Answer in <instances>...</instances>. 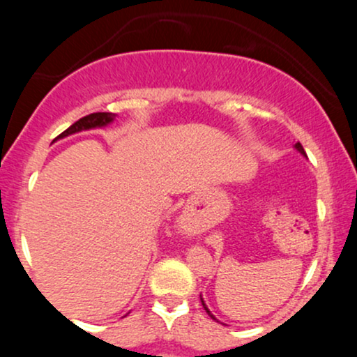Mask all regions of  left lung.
<instances>
[{
	"label": "left lung",
	"mask_w": 357,
	"mask_h": 357,
	"mask_svg": "<svg viewBox=\"0 0 357 357\" xmlns=\"http://www.w3.org/2000/svg\"><path fill=\"white\" fill-rule=\"evenodd\" d=\"M294 147H296V149H297V151H298V153H301L302 155H304V158H307V154H305L304 147H302V144H301V142H297V144H296V146H294ZM199 298H202V304H203V307H204V310H206V312H208V315H210V317L213 319V321H216V322H218V319H216V317H215V315H213V314L210 312V309H208V307H206V304H204L203 297H202V296H199Z\"/></svg>",
	"instance_id": "left-lung-1"
}]
</instances>
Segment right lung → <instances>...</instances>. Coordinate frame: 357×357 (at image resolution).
<instances>
[{
  "label": "right lung",
  "instance_id": "obj_1",
  "mask_svg": "<svg viewBox=\"0 0 357 357\" xmlns=\"http://www.w3.org/2000/svg\"><path fill=\"white\" fill-rule=\"evenodd\" d=\"M114 119H116V114H112V112H93V114H90V116L82 117L80 121L75 122V124H72L67 130H63V132H61L56 139H63L67 136H72V134L82 132V130L107 127L109 124H112Z\"/></svg>",
  "mask_w": 357,
  "mask_h": 357
}]
</instances>
